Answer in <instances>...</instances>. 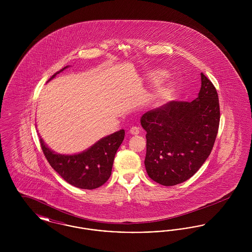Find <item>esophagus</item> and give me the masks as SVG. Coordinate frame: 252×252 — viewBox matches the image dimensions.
Returning <instances> with one entry per match:
<instances>
[{
    "instance_id": "esophagus-1",
    "label": "esophagus",
    "mask_w": 252,
    "mask_h": 252,
    "mask_svg": "<svg viewBox=\"0 0 252 252\" xmlns=\"http://www.w3.org/2000/svg\"><path fill=\"white\" fill-rule=\"evenodd\" d=\"M129 133L132 135H138L140 133V128L137 126H132L131 128L129 129Z\"/></svg>"
}]
</instances>
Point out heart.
<instances>
[{
  "label": "heart",
  "mask_w": 252,
  "mask_h": 252,
  "mask_svg": "<svg viewBox=\"0 0 252 252\" xmlns=\"http://www.w3.org/2000/svg\"><path fill=\"white\" fill-rule=\"evenodd\" d=\"M165 77H166V72L164 71H157L150 74V79L154 83L163 80ZM174 94H175L174 86L171 84L165 85L158 89L156 98L159 102H166L174 96Z\"/></svg>",
  "instance_id": "heart-1"
}]
</instances>
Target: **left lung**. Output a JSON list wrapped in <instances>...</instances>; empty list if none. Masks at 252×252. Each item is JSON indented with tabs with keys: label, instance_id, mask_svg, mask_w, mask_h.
<instances>
[{
	"label": "left lung",
	"instance_id": "8db88e82",
	"mask_svg": "<svg viewBox=\"0 0 252 252\" xmlns=\"http://www.w3.org/2000/svg\"><path fill=\"white\" fill-rule=\"evenodd\" d=\"M201 88L192 102L171 101L144 113V165L150 179L164 186L189 180L210 156L220 122L216 89L201 72Z\"/></svg>",
	"mask_w": 252,
	"mask_h": 252
}]
</instances>
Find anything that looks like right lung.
I'll return each instance as SVG.
<instances>
[{
	"instance_id": "right-lung-1",
	"label": "right lung",
	"mask_w": 252,
	"mask_h": 252,
	"mask_svg": "<svg viewBox=\"0 0 252 252\" xmlns=\"http://www.w3.org/2000/svg\"><path fill=\"white\" fill-rule=\"evenodd\" d=\"M68 67L56 72L48 81ZM124 138L125 130L121 129L102 138L87 150L74 155L55 153L40 137L39 142L50 165L63 180L74 187L93 190L102 186L109 179L114 157Z\"/></svg>"
}]
</instances>
